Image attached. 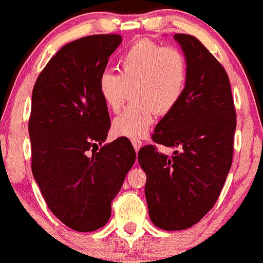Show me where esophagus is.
<instances>
[{
	"label": "esophagus",
	"mask_w": 263,
	"mask_h": 263,
	"mask_svg": "<svg viewBox=\"0 0 263 263\" xmlns=\"http://www.w3.org/2000/svg\"><path fill=\"white\" fill-rule=\"evenodd\" d=\"M132 144H134L136 152H138V151H140V148L142 147V142L140 140H132Z\"/></svg>",
	"instance_id": "1"
}]
</instances>
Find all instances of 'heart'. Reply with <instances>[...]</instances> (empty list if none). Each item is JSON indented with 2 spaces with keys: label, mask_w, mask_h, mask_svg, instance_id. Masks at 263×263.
I'll return each instance as SVG.
<instances>
[{
  "label": "heart",
  "mask_w": 263,
  "mask_h": 263,
  "mask_svg": "<svg viewBox=\"0 0 263 263\" xmlns=\"http://www.w3.org/2000/svg\"><path fill=\"white\" fill-rule=\"evenodd\" d=\"M117 69L119 74H101L99 92L108 110L117 112L132 91L135 104L114 120L112 129L117 136L140 140L155 123L156 112L170 114L180 101L188 62L176 47L141 41L120 57Z\"/></svg>",
  "instance_id": "heart-1"
}]
</instances>
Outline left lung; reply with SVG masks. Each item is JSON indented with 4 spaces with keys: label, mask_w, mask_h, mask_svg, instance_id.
Here are the masks:
<instances>
[{
    "label": "left lung",
    "mask_w": 263,
    "mask_h": 263,
    "mask_svg": "<svg viewBox=\"0 0 263 263\" xmlns=\"http://www.w3.org/2000/svg\"><path fill=\"white\" fill-rule=\"evenodd\" d=\"M188 62V80L178 105L157 123L156 143L138 163L147 176L144 195L151 221L162 230L192 228L218 200L231 168L236 112L225 69L200 41L174 34Z\"/></svg>",
    "instance_id": "8db88e82"
}]
</instances>
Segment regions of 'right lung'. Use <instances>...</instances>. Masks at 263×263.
<instances>
[{
  "instance_id": "obj_1",
  "label": "right lung",
  "mask_w": 263,
  "mask_h": 263,
  "mask_svg": "<svg viewBox=\"0 0 263 263\" xmlns=\"http://www.w3.org/2000/svg\"><path fill=\"white\" fill-rule=\"evenodd\" d=\"M121 42L119 34H98L65 44L33 87L28 123L33 177L50 211L75 231L106 224L111 201L136 159L127 140L98 148L110 129L99 79Z\"/></svg>"
}]
</instances>
